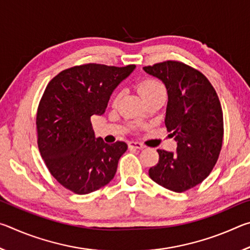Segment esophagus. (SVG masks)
Wrapping results in <instances>:
<instances>
[{"instance_id":"obj_1","label":"esophagus","mask_w":250,"mask_h":250,"mask_svg":"<svg viewBox=\"0 0 250 250\" xmlns=\"http://www.w3.org/2000/svg\"><path fill=\"white\" fill-rule=\"evenodd\" d=\"M129 147H131V149H145V146L141 142L131 141L129 142Z\"/></svg>"}]
</instances>
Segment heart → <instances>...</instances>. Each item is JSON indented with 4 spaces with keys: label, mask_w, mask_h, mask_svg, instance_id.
Returning a JSON list of instances; mask_svg holds the SVG:
<instances>
[{
    "label": "heart",
    "mask_w": 250,
    "mask_h": 250,
    "mask_svg": "<svg viewBox=\"0 0 250 250\" xmlns=\"http://www.w3.org/2000/svg\"><path fill=\"white\" fill-rule=\"evenodd\" d=\"M139 91L141 92L143 98L147 99L150 97L158 96V95H166V88H164L163 83L156 79H146L139 83ZM120 95L118 94L115 97L113 103L117 104L119 100Z\"/></svg>",
    "instance_id": "heart-1"
}]
</instances>
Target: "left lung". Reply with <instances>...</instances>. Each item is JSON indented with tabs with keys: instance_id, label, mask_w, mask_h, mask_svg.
<instances>
[{
	"instance_id": "8db88e82",
	"label": "left lung",
	"mask_w": 250,
	"mask_h": 250,
	"mask_svg": "<svg viewBox=\"0 0 250 250\" xmlns=\"http://www.w3.org/2000/svg\"><path fill=\"white\" fill-rule=\"evenodd\" d=\"M143 69L166 84L164 124L177 142L175 153L158 150L159 162L149 175L170 191L185 192L202 183L218 160L224 137L221 101L209 80L184 62L167 61Z\"/></svg>"
}]
</instances>
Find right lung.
Wrapping results in <instances>:
<instances>
[{
  "label": "right lung",
  "mask_w": 250,
  "mask_h": 250,
  "mask_svg": "<svg viewBox=\"0 0 250 250\" xmlns=\"http://www.w3.org/2000/svg\"><path fill=\"white\" fill-rule=\"evenodd\" d=\"M125 67L84 64L65 69L50 80L36 115L37 145L59 184L88 194L113 179L125 142L107 145L96 138L91 116L104 113L112 91L132 73Z\"/></svg>",
  "instance_id": "right-lung-1"
}]
</instances>
